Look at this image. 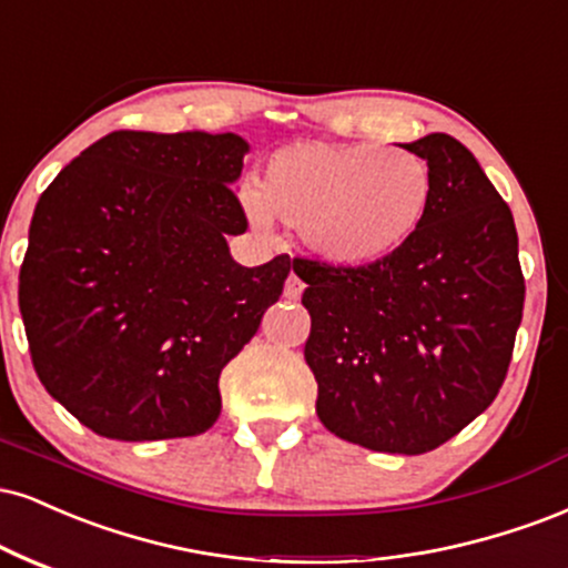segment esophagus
<instances>
[{
  "label": "esophagus",
  "mask_w": 568,
  "mask_h": 568,
  "mask_svg": "<svg viewBox=\"0 0 568 568\" xmlns=\"http://www.w3.org/2000/svg\"><path fill=\"white\" fill-rule=\"evenodd\" d=\"M302 293H304V283H302V277L298 275H288V280H285V291H283V296L288 298V302H298V298H302Z\"/></svg>",
  "instance_id": "1"
}]
</instances>
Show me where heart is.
Returning <instances> with one entry per match:
<instances>
[{"label":"heart","mask_w":568,"mask_h":568,"mask_svg":"<svg viewBox=\"0 0 568 568\" xmlns=\"http://www.w3.org/2000/svg\"><path fill=\"white\" fill-rule=\"evenodd\" d=\"M254 224L270 214L302 230L320 258L365 266L394 256L418 235L434 203L426 161L371 142H296L266 161L262 193L245 187Z\"/></svg>","instance_id":"1"}]
</instances>
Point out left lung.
<instances>
[{"label": "left lung", "instance_id": "left-lung-1", "mask_svg": "<svg viewBox=\"0 0 568 568\" xmlns=\"http://www.w3.org/2000/svg\"><path fill=\"white\" fill-rule=\"evenodd\" d=\"M428 163L418 235L365 266L293 258L312 331L317 415L338 439L423 455L481 415L508 373L524 312L514 214L449 134L402 145Z\"/></svg>", "mask_w": 568, "mask_h": 568}]
</instances>
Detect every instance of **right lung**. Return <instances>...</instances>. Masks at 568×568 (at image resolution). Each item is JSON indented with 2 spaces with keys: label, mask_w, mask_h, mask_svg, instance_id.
<instances>
[{
  "label": "right lung",
  "mask_w": 568,
  "mask_h": 568,
  "mask_svg": "<svg viewBox=\"0 0 568 568\" xmlns=\"http://www.w3.org/2000/svg\"><path fill=\"white\" fill-rule=\"evenodd\" d=\"M248 150L232 132H111L39 197L20 314L39 381L94 434L176 439L222 413V367L291 272L230 254Z\"/></svg>",
  "instance_id": "add662e5"
}]
</instances>
